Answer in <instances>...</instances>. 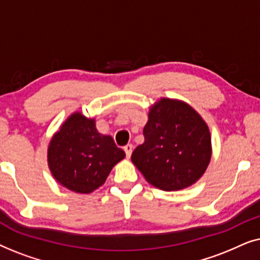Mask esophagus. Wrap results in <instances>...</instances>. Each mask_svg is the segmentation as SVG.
Returning a JSON list of instances; mask_svg holds the SVG:
<instances>
[{
    "instance_id": "1",
    "label": "esophagus",
    "mask_w": 260,
    "mask_h": 260,
    "mask_svg": "<svg viewBox=\"0 0 260 260\" xmlns=\"http://www.w3.org/2000/svg\"><path fill=\"white\" fill-rule=\"evenodd\" d=\"M133 150H134V145L133 144H126L125 147H124V151H125V155L126 157L129 158L131 154H133Z\"/></svg>"
}]
</instances>
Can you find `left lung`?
Instances as JSON below:
<instances>
[{"mask_svg":"<svg viewBox=\"0 0 260 260\" xmlns=\"http://www.w3.org/2000/svg\"><path fill=\"white\" fill-rule=\"evenodd\" d=\"M143 135L131 161L149 183L162 190L191 186L211 161L208 126L186 103L166 98L156 103Z\"/></svg>","mask_w":260,"mask_h":260,"instance_id":"obj_1","label":"left lung"}]
</instances>
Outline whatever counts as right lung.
<instances>
[{"mask_svg": "<svg viewBox=\"0 0 260 260\" xmlns=\"http://www.w3.org/2000/svg\"><path fill=\"white\" fill-rule=\"evenodd\" d=\"M125 152L110 136L95 129L94 120L73 113L48 148L49 169L55 180L76 193H91L105 182Z\"/></svg>", "mask_w": 260, "mask_h": 260, "instance_id": "1", "label": "right lung"}]
</instances>
